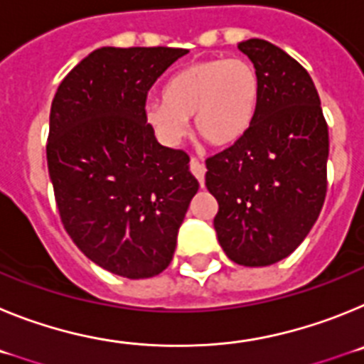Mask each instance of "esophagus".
I'll list each match as a JSON object with an SVG mask.
<instances>
[{
	"label": "esophagus",
	"mask_w": 364,
	"mask_h": 364,
	"mask_svg": "<svg viewBox=\"0 0 364 364\" xmlns=\"http://www.w3.org/2000/svg\"><path fill=\"white\" fill-rule=\"evenodd\" d=\"M189 169H191V173L195 175V178L200 182V186L204 184V173H205V167L202 166L200 162H198L197 156H191V162H189Z\"/></svg>",
	"instance_id": "esophagus-1"
}]
</instances>
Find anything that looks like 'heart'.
Returning a JSON list of instances; mask_svg holds the SVG:
<instances>
[{
  "instance_id": "1",
  "label": "heart",
  "mask_w": 364,
  "mask_h": 364,
  "mask_svg": "<svg viewBox=\"0 0 364 364\" xmlns=\"http://www.w3.org/2000/svg\"><path fill=\"white\" fill-rule=\"evenodd\" d=\"M260 78L246 58L198 60L166 83L164 100H149L146 120L164 144H176L186 120L211 146H230L242 138L255 120Z\"/></svg>"
}]
</instances>
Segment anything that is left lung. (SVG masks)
<instances>
[{
	"label": "left lung",
	"mask_w": 364,
	"mask_h": 364,
	"mask_svg": "<svg viewBox=\"0 0 364 364\" xmlns=\"http://www.w3.org/2000/svg\"><path fill=\"white\" fill-rule=\"evenodd\" d=\"M239 49L259 73V109L242 138L205 160V188L218 202L222 250L253 268L286 259L310 233L326 197L330 142L308 70L266 40Z\"/></svg>",
	"instance_id": "obj_1"
}]
</instances>
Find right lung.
Segmentation results:
<instances>
[{"mask_svg": "<svg viewBox=\"0 0 364 364\" xmlns=\"http://www.w3.org/2000/svg\"><path fill=\"white\" fill-rule=\"evenodd\" d=\"M186 49L102 47L58 87L47 166L60 218L92 262L127 279L169 266L198 191L182 149L164 147L146 120L153 83Z\"/></svg>", "mask_w": 364, "mask_h": 364, "instance_id": "obj_1", "label": "right lung"}]
</instances>
